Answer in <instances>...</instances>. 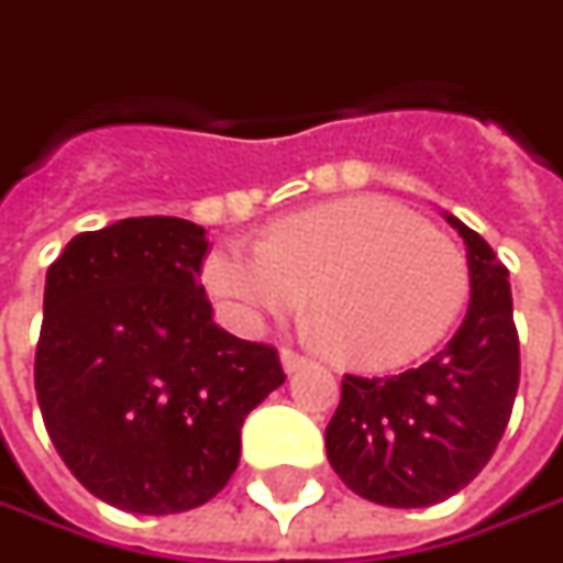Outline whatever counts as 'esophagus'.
Returning a JSON list of instances; mask_svg holds the SVG:
<instances>
[{"label": "esophagus", "instance_id": "obj_1", "mask_svg": "<svg viewBox=\"0 0 563 563\" xmlns=\"http://www.w3.org/2000/svg\"><path fill=\"white\" fill-rule=\"evenodd\" d=\"M280 358H283V367H286V374H296V371H301V367H308V364H311V358H308V355H301V352H296V349H283Z\"/></svg>", "mask_w": 563, "mask_h": 563}]
</instances>
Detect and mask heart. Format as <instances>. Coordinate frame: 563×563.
<instances>
[{
    "label": "heart",
    "instance_id": "1",
    "mask_svg": "<svg viewBox=\"0 0 563 563\" xmlns=\"http://www.w3.org/2000/svg\"><path fill=\"white\" fill-rule=\"evenodd\" d=\"M202 286L240 330L292 314L308 292L336 358L398 367L452 330L471 271L464 252L405 205L349 196L274 221L262 245H214L202 262Z\"/></svg>",
    "mask_w": 563,
    "mask_h": 563
}]
</instances>
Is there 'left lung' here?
<instances>
[{"label": "left lung", "instance_id": "8db88e82", "mask_svg": "<svg viewBox=\"0 0 563 563\" xmlns=\"http://www.w3.org/2000/svg\"><path fill=\"white\" fill-rule=\"evenodd\" d=\"M467 245L471 305L449 345L396 377H342L327 457L361 498L427 508L461 493L505 437L520 383L508 267L449 214Z\"/></svg>", "mask_w": 563, "mask_h": 563}]
</instances>
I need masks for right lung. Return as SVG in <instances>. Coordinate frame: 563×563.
<instances>
[{
  "instance_id": "1",
  "label": "right lung",
  "mask_w": 563,
  "mask_h": 563,
  "mask_svg": "<svg viewBox=\"0 0 563 563\" xmlns=\"http://www.w3.org/2000/svg\"><path fill=\"white\" fill-rule=\"evenodd\" d=\"M208 240L184 218H126L49 264L36 401L96 498L133 514L211 501L240 464L245 415L280 386L267 342L230 336L202 286Z\"/></svg>"
}]
</instances>
